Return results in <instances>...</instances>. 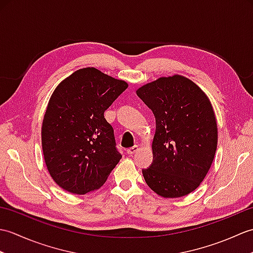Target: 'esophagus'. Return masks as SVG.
Here are the masks:
<instances>
[{
  "label": "esophagus",
  "mask_w": 253,
  "mask_h": 253,
  "mask_svg": "<svg viewBox=\"0 0 253 253\" xmlns=\"http://www.w3.org/2000/svg\"><path fill=\"white\" fill-rule=\"evenodd\" d=\"M138 151V146H133L129 149H127V153L128 154H135Z\"/></svg>",
  "instance_id": "obj_1"
}]
</instances>
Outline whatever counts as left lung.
I'll list each match as a JSON object with an SVG mask.
<instances>
[{
  "instance_id": "1",
  "label": "left lung",
  "mask_w": 253,
  "mask_h": 253,
  "mask_svg": "<svg viewBox=\"0 0 253 253\" xmlns=\"http://www.w3.org/2000/svg\"><path fill=\"white\" fill-rule=\"evenodd\" d=\"M155 117L153 161L142 169L147 185L164 198L192 192L204 179L217 147V126L208 96L179 75L137 90Z\"/></svg>"
}]
</instances>
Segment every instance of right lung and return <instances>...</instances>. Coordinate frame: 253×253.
<instances>
[{"label": "right lung", "mask_w": 253, "mask_h": 253, "mask_svg": "<svg viewBox=\"0 0 253 253\" xmlns=\"http://www.w3.org/2000/svg\"><path fill=\"white\" fill-rule=\"evenodd\" d=\"M128 84L94 67L79 69L57 85L42 123L47 170L64 190L76 195L98 189L122 159L109 109Z\"/></svg>", "instance_id": "right-lung-1"}]
</instances>
